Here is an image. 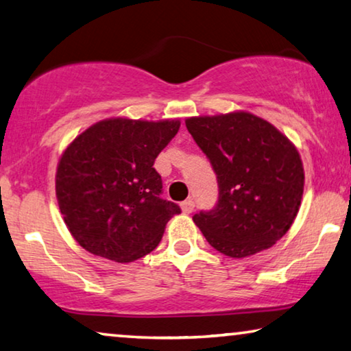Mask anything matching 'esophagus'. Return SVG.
<instances>
[{
    "label": "esophagus",
    "mask_w": 351,
    "mask_h": 351,
    "mask_svg": "<svg viewBox=\"0 0 351 351\" xmlns=\"http://www.w3.org/2000/svg\"><path fill=\"white\" fill-rule=\"evenodd\" d=\"M180 206H181V210L184 214H191L193 208H195V204H193L192 199H186V202H182Z\"/></svg>",
    "instance_id": "esophagus-1"
}]
</instances>
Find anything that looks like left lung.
I'll list each match as a JSON object with an SVG mask.
<instances>
[{
  "label": "left lung",
  "mask_w": 351,
  "mask_h": 351,
  "mask_svg": "<svg viewBox=\"0 0 351 351\" xmlns=\"http://www.w3.org/2000/svg\"><path fill=\"white\" fill-rule=\"evenodd\" d=\"M219 181V203L193 215L217 252L242 259L270 248L298 214L304 170L297 147L247 110L186 119Z\"/></svg>",
  "instance_id": "8db88e82"
}]
</instances>
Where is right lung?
Returning a JSON list of instances; mask_svg holds the SVG:
<instances>
[{
    "instance_id": "add662e5",
    "label": "right lung",
    "mask_w": 351,
    "mask_h": 351,
    "mask_svg": "<svg viewBox=\"0 0 351 351\" xmlns=\"http://www.w3.org/2000/svg\"><path fill=\"white\" fill-rule=\"evenodd\" d=\"M180 120L97 121L60 156L56 197L70 234L88 253L132 263L159 245L180 206L162 199L154 159L180 130Z\"/></svg>"
}]
</instances>
